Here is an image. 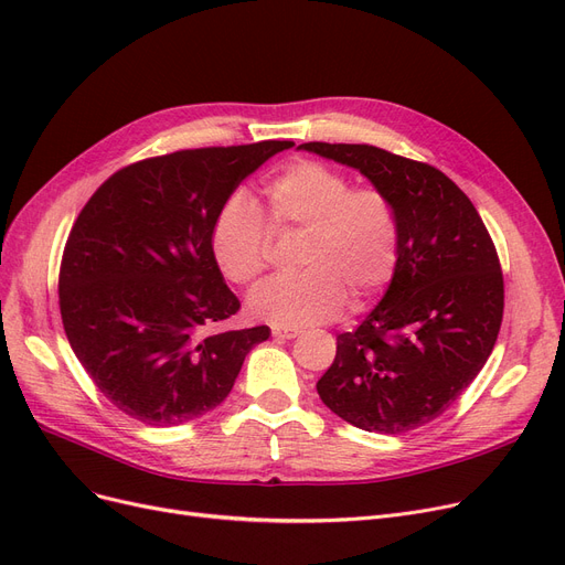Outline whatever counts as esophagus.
Segmentation results:
<instances>
[{
    "mask_svg": "<svg viewBox=\"0 0 565 565\" xmlns=\"http://www.w3.org/2000/svg\"><path fill=\"white\" fill-rule=\"evenodd\" d=\"M300 334V330L298 328H273V337H277V339H296Z\"/></svg>",
    "mask_w": 565,
    "mask_h": 565,
    "instance_id": "esophagus-1",
    "label": "esophagus"
}]
</instances>
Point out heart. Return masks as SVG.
<instances>
[{"instance_id": "heart-1", "label": "heart", "mask_w": 565, "mask_h": 565, "mask_svg": "<svg viewBox=\"0 0 565 565\" xmlns=\"http://www.w3.org/2000/svg\"><path fill=\"white\" fill-rule=\"evenodd\" d=\"M267 224L247 193L235 191L212 218L210 249L233 284L263 277L279 235L305 233L296 277L256 288L249 311L279 328L328 323L351 300L360 311L381 298L399 265V224L390 199L370 186L353 189L337 168L302 159L263 186Z\"/></svg>"}]
</instances>
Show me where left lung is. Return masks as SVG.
<instances>
[{
	"label": "left lung",
	"mask_w": 565,
	"mask_h": 565,
	"mask_svg": "<svg viewBox=\"0 0 565 565\" xmlns=\"http://www.w3.org/2000/svg\"><path fill=\"white\" fill-rule=\"evenodd\" d=\"M351 166L397 214L399 265L383 300L316 383L323 404L364 431L404 434L438 418L480 374L503 321V275L473 203L438 168L374 145L305 142Z\"/></svg>",
	"instance_id": "left-lung-1"
}]
</instances>
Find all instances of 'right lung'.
<instances>
[{"mask_svg": "<svg viewBox=\"0 0 565 565\" xmlns=\"http://www.w3.org/2000/svg\"><path fill=\"white\" fill-rule=\"evenodd\" d=\"M290 140L136 161L94 191L60 265L66 339L94 385L142 425L222 404L267 326L207 332L239 309L210 249L216 210Z\"/></svg>", "mask_w": 565, "mask_h": 565, "instance_id": "1", "label": "right lung"}]
</instances>
